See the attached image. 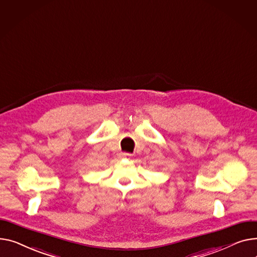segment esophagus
Segmentation results:
<instances>
[{
    "label": "esophagus",
    "mask_w": 257,
    "mask_h": 257,
    "mask_svg": "<svg viewBox=\"0 0 257 257\" xmlns=\"http://www.w3.org/2000/svg\"><path fill=\"white\" fill-rule=\"evenodd\" d=\"M130 157H131V154H126V153L120 154V158H121V159H126V158H130Z\"/></svg>",
    "instance_id": "obj_1"
}]
</instances>
